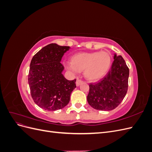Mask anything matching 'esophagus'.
Segmentation results:
<instances>
[{
  "mask_svg": "<svg viewBox=\"0 0 152 152\" xmlns=\"http://www.w3.org/2000/svg\"><path fill=\"white\" fill-rule=\"evenodd\" d=\"M81 83H82V81L81 80L79 79H77V81H76V86H79Z\"/></svg>",
  "mask_w": 152,
  "mask_h": 152,
  "instance_id": "obj_1",
  "label": "esophagus"
}]
</instances>
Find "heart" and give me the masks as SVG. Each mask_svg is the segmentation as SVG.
Instances as JSON below:
<instances>
[{
  "mask_svg": "<svg viewBox=\"0 0 152 152\" xmlns=\"http://www.w3.org/2000/svg\"><path fill=\"white\" fill-rule=\"evenodd\" d=\"M72 63H66L67 70L73 73L84 70L87 80L96 82L103 78L111 66L112 59L108 53L91 52L79 53L71 58Z\"/></svg>",
  "mask_w": 152,
  "mask_h": 152,
  "instance_id": "b5f03b06",
  "label": "heart"
}]
</instances>
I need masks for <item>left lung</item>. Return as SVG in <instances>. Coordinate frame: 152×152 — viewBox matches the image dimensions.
Returning <instances> with one entry per match:
<instances>
[{
    "instance_id": "obj_1",
    "label": "left lung",
    "mask_w": 152,
    "mask_h": 152,
    "mask_svg": "<svg viewBox=\"0 0 152 152\" xmlns=\"http://www.w3.org/2000/svg\"><path fill=\"white\" fill-rule=\"evenodd\" d=\"M110 70L104 78L89 84L87 102L93 108L110 111L117 107L126 96L129 70L121 56L114 54Z\"/></svg>"
}]
</instances>
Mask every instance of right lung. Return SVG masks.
Instances as JSON below:
<instances>
[{
	"instance_id": "add662e5",
	"label": "right lung",
	"mask_w": 152,
	"mask_h": 152,
	"mask_svg": "<svg viewBox=\"0 0 152 152\" xmlns=\"http://www.w3.org/2000/svg\"><path fill=\"white\" fill-rule=\"evenodd\" d=\"M69 46L50 44L32 58L28 73L31 98L39 107L48 111L62 109L70 102L76 79L68 80L63 75L60 63Z\"/></svg>"
}]
</instances>
